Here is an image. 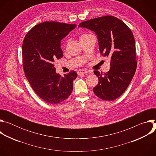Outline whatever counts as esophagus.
Instances as JSON below:
<instances>
[{"mask_svg": "<svg viewBox=\"0 0 156 156\" xmlns=\"http://www.w3.org/2000/svg\"><path fill=\"white\" fill-rule=\"evenodd\" d=\"M77 73H78V75H80V74H85V73H87V72L85 70H80L78 71Z\"/></svg>", "mask_w": 156, "mask_h": 156, "instance_id": "esophagus-1", "label": "esophagus"}]
</instances>
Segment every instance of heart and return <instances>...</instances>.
I'll return each instance as SVG.
<instances>
[{
  "instance_id": "b5f03b06",
  "label": "heart",
  "mask_w": 156,
  "mask_h": 156,
  "mask_svg": "<svg viewBox=\"0 0 156 156\" xmlns=\"http://www.w3.org/2000/svg\"><path fill=\"white\" fill-rule=\"evenodd\" d=\"M87 35H89V34H83V35H81V37H83V36H87Z\"/></svg>"
}]
</instances>
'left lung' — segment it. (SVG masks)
Segmentation results:
<instances>
[{"mask_svg":"<svg viewBox=\"0 0 156 156\" xmlns=\"http://www.w3.org/2000/svg\"><path fill=\"white\" fill-rule=\"evenodd\" d=\"M79 27L95 32L101 54L110 58L106 73L94 70L99 82L94 93L104 101H114L126 90L136 66L135 41L129 27L115 16L107 15L81 22Z\"/></svg>","mask_w":156,"mask_h":156,"instance_id":"1","label":"left lung"}]
</instances>
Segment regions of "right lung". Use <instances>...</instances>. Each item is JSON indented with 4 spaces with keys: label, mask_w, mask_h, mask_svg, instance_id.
Returning <instances> with one entry per match:
<instances>
[{
    "label": "right lung",
    "mask_w": 156,
    "mask_h": 156,
    "mask_svg": "<svg viewBox=\"0 0 156 156\" xmlns=\"http://www.w3.org/2000/svg\"><path fill=\"white\" fill-rule=\"evenodd\" d=\"M76 25L45 21L33 27L22 46V62L25 76L36 94L44 101L58 104L73 91L77 73L71 70L64 76L57 74L54 61L63 57L61 40Z\"/></svg>",
    "instance_id": "obj_1"
}]
</instances>
